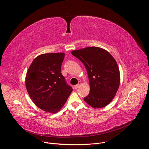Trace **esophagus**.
Segmentation results:
<instances>
[{"instance_id": "obj_1", "label": "esophagus", "mask_w": 149, "mask_h": 149, "mask_svg": "<svg viewBox=\"0 0 149 149\" xmlns=\"http://www.w3.org/2000/svg\"><path fill=\"white\" fill-rule=\"evenodd\" d=\"M81 84V81H79V82H78V84H77V85H75V86H74V88H75V89H77V88L80 86Z\"/></svg>"}]
</instances>
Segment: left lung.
<instances>
[{"label": "left lung", "instance_id": "left-lung-1", "mask_svg": "<svg viewBox=\"0 0 149 149\" xmlns=\"http://www.w3.org/2000/svg\"><path fill=\"white\" fill-rule=\"evenodd\" d=\"M86 67L89 79L90 93L84 98L94 109L109 105L120 86V74L114 57L104 49L91 47L71 51Z\"/></svg>", "mask_w": 149, "mask_h": 149}]
</instances>
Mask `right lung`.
<instances>
[{
    "mask_svg": "<svg viewBox=\"0 0 149 149\" xmlns=\"http://www.w3.org/2000/svg\"><path fill=\"white\" fill-rule=\"evenodd\" d=\"M65 53L43 54L36 57L25 77L28 93L33 103L42 110L58 113L72 91L61 74Z\"/></svg>",
    "mask_w": 149,
    "mask_h": 149,
    "instance_id": "obj_1",
    "label": "right lung"
}]
</instances>
